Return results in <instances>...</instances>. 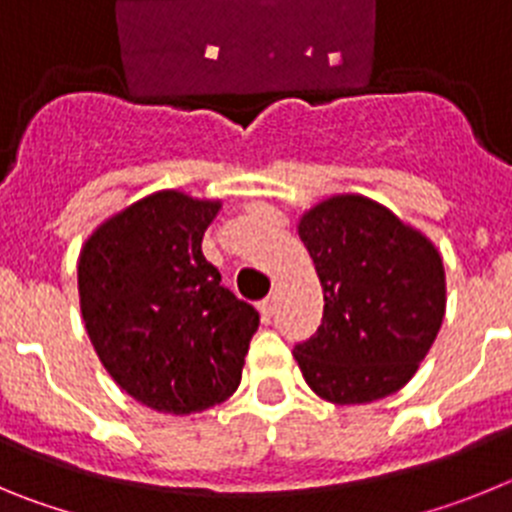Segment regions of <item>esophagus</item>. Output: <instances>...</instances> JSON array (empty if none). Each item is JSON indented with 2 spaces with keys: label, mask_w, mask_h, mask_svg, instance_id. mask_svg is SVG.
<instances>
[{
  "label": "esophagus",
  "mask_w": 512,
  "mask_h": 512,
  "mask_svg": "<svg viewBox=\"0 0 512 512\" xmlns=\"http://www.w3.org/2000/svg\"><path fill=\"white\" fill-rule=\"evenodd\" d=\"M259 310H261V318H264V323H269V320L274 318V310H277V305H274V297H266V300L259 305Z\"/></svg>",
  "instance_id": "1"
}]
</instances>
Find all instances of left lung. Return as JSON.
<instances>
[{"label":"left lung","mask_w":512,"mask_h":512,"mask_svg":"<svg viewBox=\"0 0 512 512\" xmlns=\"http://www.w3.org/2000/svg\"><path fill=\"white\" fill-rule=\"evenodd\" d=\"M297 235L323 287V323L295 359L333 405L382 400L413 379L446 312V271L418 228L364 194L305 210Z\"/></svg>","instance_id":"8db88e82"}]
</instances>
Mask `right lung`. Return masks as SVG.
<instances>
[{
    "label": "right lung",
    "mask_w": 512,
    "mask_h": 512,
    "mask_svg": "<svg viewBox=\"0 0 512 512\" xmlns=\"http://www.w3.org/2000/svg\"><path fill=\"white\" fill-rule=\"evenodd\" d=\"M223 202L161 189L94 228L79 302L110 377L158 413H202L241 384L259 312L220 284L202 235Z\"/></svg>",
    "instance_id": "obj_1"
}]
</instances>
